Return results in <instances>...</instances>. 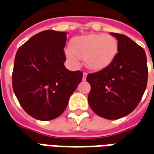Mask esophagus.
I'll list each match as a JSON object with an SVG mask.
<instances>
[{
    "instance_id": "obj_1",
    "label": "esophagus",
    "mask_w": 154,
    "mask_h": 154,
    "mask_svg": "<svg viewBox=\"0 0 154 154\" xmlns=\"http://www.w3.org/2000/svg\"><path fill=\"white\" fill-rule=\"evenodd\" d=\"M87 72H84V73H83V77H82V80L86 81V79H87Z\"/></svg>"
}]
</instances>
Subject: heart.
<instances>
[{
	"instance_id": "1",
	"label": "heart",
	"mask_w": 154,
	"mask_h": 154,
	"mask_svg": "<svg viewBox=\"0 0 154 154\" xmlns=\"http://www.w3.org/2000/svg\"><path fill=\"white\" fill-rule=\"evenodd\" d=\"M118 53V42L116 38L104 34H91L75 37L71 41V48L66 50L67 58L74 64L78 57L84 59L87 67L93 71L107 67Z\"/></svg>"
}]
</instances>
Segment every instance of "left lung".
<instances>
[{
  "label": "left lung",
  "instance_id": "8db88e82",
  "mask_svg": "<svg viewBox=\"0 0 154 154\" xmlns=\"http://www.w3.org/2000/svg\"><path fill=\"white\" fill-rule=\"evenodd\" d=\"M118 40V54L106 68L87 75L88 103L95 113L117 119L131 113L145 91L147 57L143 48L124 35L110 33Z\"/></svg>",
  "mask_w": 154,
  "mask_h": 154
}]
</instances>
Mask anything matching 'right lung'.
Returning a JSON list of instances; mask_svg holds the SVG:
<instances>
[{
  "mask_svg": "<svg viewBox=\"0 0 154 154\" xmlns=\"http://www.w3.org/2000/svg\"><path fill=\"white\" fill-rule=\"evenodd\" d=\"M66 40V32L44 30L16 53L13 90L22 108L36 119L47 121L61 116L82 80V72L64 66Z\"/></svg>",
  "mask_w": 154,
  "mask_h": 154,
  "instance_id": "right-lung-1",
  "label": "right lung"
}]
</instances>
